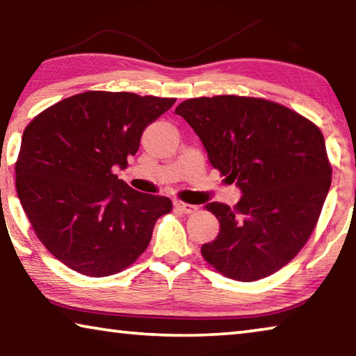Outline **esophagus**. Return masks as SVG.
I'll return each instance as SVG.
<instances>
[{
    "label": "esophagus",
    "mask_w": 356,
    "mask_h": 356,
    "mask_svg": "<svg viewBox=\"0 0 356 356\" xmlns=\"http://www.w3.org/2000/svg\"><path fill=\"white\" fill-rule=\"evenodd\" d=\"M174 206H176V209L180 210V212L185 213V215L196 213V210H197V207L193 206V204H186V202H182V201H176V202H174Z\"/></svg>",
    "instance_id": "obj_1"
}]
</instances>
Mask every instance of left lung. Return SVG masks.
<instances>
[{"instance_id": "1", "label": "left lung", "mask_w": 356, "mask_h": 356, "mask_svg": "<svg viewBox=\"0 0 356 356\" xmlns=\"http://www.w3.org/2000/svg\"><path fill=\"white\" fill-rule=\"evenodd\" d=\"M207 150L210 165L236 184V207L210 202L220 221L202 257L221 275L256 281L278 272L308 242L331 185L322 131L275 102L238 95L188 99L176 108Z\"/></svg>"}]
</instances>
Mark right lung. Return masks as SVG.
Returning <instances> with one entry per match:
<instances>
[{
    "label": "right lung",
    "instance_id": "right-lung-1",
    "mask_svg": "<svg viewBox=\"0 0 356 356\" xmlns=\"http://www.w3.org/2000/svg\"><path fill=\"white\" fill-rule=\"evenodd\" d=\"M176 99L88 91L58 102L23 131L17 195L35 236L75 272L102 278L146 251L170 197L136 191L125 170L149 124Z\"/></svg>",
    "mask_w": 356,
    "mask_h": 356
}]
</instances>
